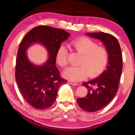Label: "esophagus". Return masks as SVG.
<instances>
[{
    "label": "esophagus",
    "instance_id": "34e87169",
    "mask_svg": "<svg viewBox=\"0 0 135 135\" xmlns=\"http://www.w3.org/2000/svg\"><path fill=\"white\" fill-rule=\"evenodd\" d=\"M68 83H69L70 84H71V85H73V86H75V85H77V84L75 83V82H74V81H72V80H69V81H68Z\"/></svg>",
    "mask_w": 135,
    "mask_h": 135
}]
</instances>
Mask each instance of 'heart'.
I'll list each match as a JSON object with an SVG mask.
<instances>
[{"label":"heart","mask_w":135,"mask_h":135,"mask_svg":"<svg viewBox=\"0 0 135 135\" xmlns=\"http://www.w3.org/2000/svg\"><path fill=\"white\" fill-rule=\"evenodd\" d=\"M74 49L81 54L79 64L80 66H70L63 73L65 78L77 81L86 78L95 77L101 74L106 67L108 61L107 49L103 46H98L95 42L88 37H80L71 42ZM56 62L61 67L68 63V51L63 45L60 46L56 55Z\"/></svg>","instance_id":"1"}]
</instances>
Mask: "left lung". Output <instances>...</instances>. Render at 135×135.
Listing matches in <instances>:
<instances>
[{"label": "left lung", "instance_id": "1", "mask_svg": "<svg viewBox=\"0 0 135 135\" xmlns=\"http://www.w3.org/2000/svg\"><path fill=\"white\" fill-rule=\"evenodd\" d=\"M86 35L102 41L108 52L107 69L97 78L83 83L88 88V94L77 100L82 109L94 112L106 107L115 97L122 74V56L118 41L111 34L97 32Z\"/></svg>", "mask_w": 135, "mask_h": 135}]
</instances>
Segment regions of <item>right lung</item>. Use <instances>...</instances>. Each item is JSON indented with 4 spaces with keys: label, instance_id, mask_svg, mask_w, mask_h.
<instances>
[{
    "label": "right lung",
    "instance_id": "add662e5",
    "mask_svg": "<svg viewBox=\"0 0 135 135\" xmlns=\"http://www.w3.org/2000/svg\"><path fill=\"white\" fill-rule=\"evenodd\" d=\"M70 35L61 29L37 26L29 31L20 43L15 78L23 98L34 108L43 110L51 107L60 86L67 83L60 77L55 63L57 50ZM34 43L42 44L48 52L49 59L42 66L32 64L27 57L26 51Z\"/></svg>",
    "mask_w": 135,
    "mask_h": 135
}]
</instances>
